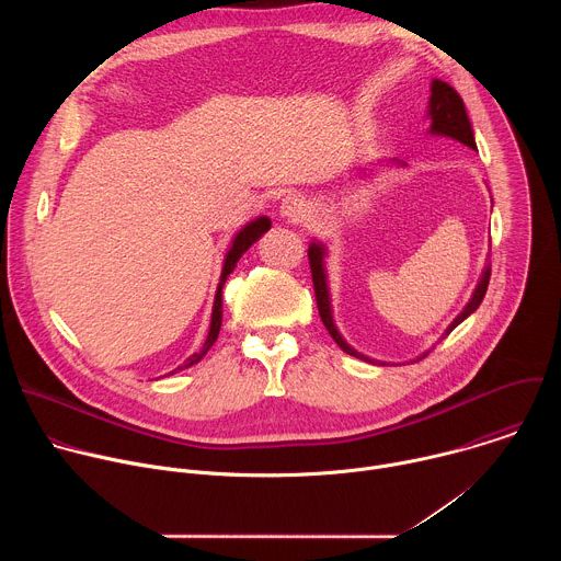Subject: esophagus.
<instances>
[{
  "label": "esophagus",
  "instance_id": "34e87169",
  "mask_svg": "<svg viewBox=\"0 0 561 561\" xmlns=\"http://www.w3.org/2000/svg\"><path fill=\"white\" fill-rule=\"evenodd\" d=\"M279 215L288 221H304L308 217V204L301 195L297 193H290L282 199L279 204Z\"/></svg>",
  "mask_w": 561,
  "mask_h": 561
}]
</instances>
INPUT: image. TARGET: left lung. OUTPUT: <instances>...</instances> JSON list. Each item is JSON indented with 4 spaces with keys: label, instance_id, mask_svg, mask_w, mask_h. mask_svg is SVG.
I'll return each instance as SVG.
<instances>
[{
    "label": "left lung",
    "instance_id": "8db88e82",
    "mask_svg": "<svg viewBox=\"0 0 561 561\" xmlns=\"http://www.w3.org/2000/svg\"><path fill=\"white\" fill-rule=\"evenodd\" d=\"M426 117L431 119V128L428 133L431 135H437V137H450L472 150H477V144H474V133H472V124L468 119V113H466V106L461 102V98L457 95V91L442 82V79H433L431 82V100H428V113ZM381 164V162H379ZM388 167H397V169H404L407 164L399 162V159H386ZM327 257H329V247L324 242H319V239H312V242L308 244V260H310V271H312V284H314V297H317V308H319V317H322V322L327 327V331L331 333V337L337 342V346L357 357V359H364L368 364H375V366H388V362H379V359H373L359 351H355L344 337L342 333L337 331V324H335V317H333V299H331V288H329V273H327ZM489 279H491V262L486 260L484 268H482V275H479L477 279V286L468 299V304L463 306V310L453 319V322L448 324V329L442 333V337H446L450 331H455L463 319L468 314H472L479 304H482L484 295H486V288H489ZM431 351L422 353L417 359L426 357Z\"/></svg>",
    "mask_w": 561,
    "mask_h": 561
}]
</instances>
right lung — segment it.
I'll return each mask as SVG.
<instances>
[{
  "label": "right lung",
  "instance_id": "add662e5",
  "mask_svg": "<svg viewBox=\"0 0 561 561\" xmlns=\"http://www.w3.org/2000/svg\"><path fill=\"white\" fill-rule=\"evenodd\" d=\"M271 230V219L266 215L262 217H255L253 221H249L247 226L239 228L232 237V242L224 255V266H221V275H219V284H217V290H215V301H213V312H210V327H208V335H206V342L202 346V351L193 353L184 364H180L175 370H171L169 375H175L178 370H184V368H191L193 364H197L199 359H204V355L210 351V346L217 342V335H219V329H221V288L228 279V275L234 271L239 257H242L257 239Z\"/></svg>",
  "mask_w": 561,
  "mask_h": 561
}]
</instances>
